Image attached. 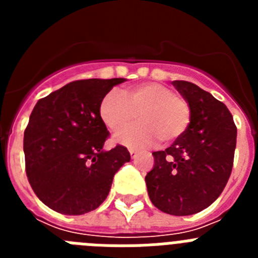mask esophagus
Wrapping results in <instances>:
<instances>
[{
	"instance_id": "1",
	"label": "esophagus",
	"mask_w": 258,
	"mask_h": 258,
	"mask_svg": "<svg viewBox=\"0 0 258 258\" xmlns=\"http://www.w3.org/2000/svg\"><path fill=\"white\" fill-rule=\"evenodd\" d=\"M129 154H131L132 159H136V157H137V155H138V151H136V150L131 149V150H129Z\"/></svg>"
}]
</instances>
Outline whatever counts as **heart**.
<instances>
[{
  "label": "heart",
  "instance_id": "obj_1",
  "mask_svg": "<svg viewBox=\"0 0 258 258\" xmlns=\"http://www.w3.org/2000/svg\"><path fill=\"white\" fill-rule=\"evenodd\" d=\"M104 124L113 132L128 126L139 115L140 124L115 134V141L134 149L178 140L187 131L191 109L187 101L173 89L157 83H146L125 89L122 94L108 92L99 106Z\"/></svg>",
  "mask_w": 258,
  "mask_h": 258
}]
</instances>
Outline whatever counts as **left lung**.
I'll use <instances>...</instances> for the list:
<instances>
[{"label":"left lung","mask_w":258,"mask_h":258,"mask_svg":"<svg viewBox=\"0 0 258 258\" xmlns=\"http://www.w3.org/2000/svg\"><path fill=\"white\" fill-rule=\"evenodd\" d=\"M187 101V131L165 151L152 152L154 168L146 175L150 200L173 216L208 208L226 186L236 147V126L227 107L188 81H173Z\"/></svg>","instance_id":"1"}]
</instances>
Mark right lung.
Returning a JSON list of instances; mask_svg holds the SVG:
<instances>
[{
    "mask_svg": "<svg viewBox=\"0 0 258 258\" xmlns=\"http://www.w3.org/2000/svg\"><path fill=\"white\" fill-rule=\"evenodd\" d=\"M125 79L67 84L36 103L23 149L29 184L52 211L79 216L106 200L115 173L131 161L124 146L104 151L108 137L99 113L104 95Z\"/></svg>",
    "mask_w": 258,
    "mask_h": 258,
    "instance_id": "obj_1",
    "label": "right lung"
}]
</instances>
